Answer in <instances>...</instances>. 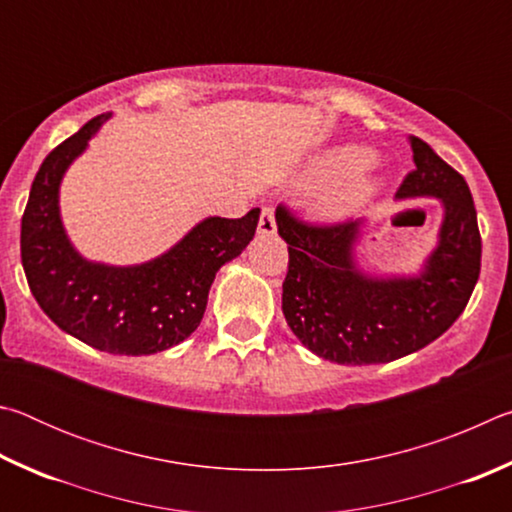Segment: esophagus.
Masks as SVG:
<instances>
[{
	"instance_id": "34e87169",
	"label": "esophagus",
	"mask_w": 512,
	"mask_h": 512,
	"mask_svg": "<svg viewBox=\"0 0 512 512\" xmlns=\"http://www.w3.org/2000/svg\"><path fill=\"white\" fill-rule=\"evenodd\" d=\"M275 230H277V225H275L273 207H264L262 214H259L257 232H259V235H264V237H271V235H275Z\"/></svg>"
}]
</instances>
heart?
<instances>
[{
  "instance_id": "1",
  "label": "heart",
  "mask_w": 512,
  "mask_h": 512,
  "mask_svg": "<svg viewBox=\"0 0 512 512\" xmlns=\"http://www.w3.org/2000/svg\"><path fill=\"white\" fill-rule=\"evenodd\" d=\"M372 151L361 144H341L318 153L305 171V183L320 187L311 198V212L320 221H341L357 214L381 189L377 173L363 169Z\"/></svg>"
}]
</instances>
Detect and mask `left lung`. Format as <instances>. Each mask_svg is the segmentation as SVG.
Returning a JSON list of instances; mask_svg holds the SVG:
<instances>
[{"label":"left lung","instance_id":"1","mask_svg":"<svg viewBox=\"0 0 512 512\" xmlns=\"http://www.w3.org/2000/svg\"><path fill=\"white\" fill-rule=\"evenodd\" d=\"M415 169L397 198H436L443 205L438 244L415 275H370L357 264L361 219L307 225L287 207L275 223L289 244L282 311L318 357L341 366L388 363L422 350L463 314L481 271V235L461 173L420 137H409Z\"/></svg>","mask_w":512,"mask_h":512}]
</instances>
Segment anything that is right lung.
<instances>
[{"label": "right lung", "instance_id": "add662e5", "mask_svg": "<svg viewBox=\"0 0 512 512\" xmlns=\"http://www.w3.org/2000/svg\"><path fill=\"white\" fill-rule=\"evenodd\" d=\"M110 119H90L40 164L22 216V266L40 309L101 352L142 357L183 343L201 325L216 271L255 237L259 207L241 219L207 216L167 253L133 266L90 262L60 219V183Z\"/></svg>", "mask_w": 512, "mask_h": 512}]
</instances>
